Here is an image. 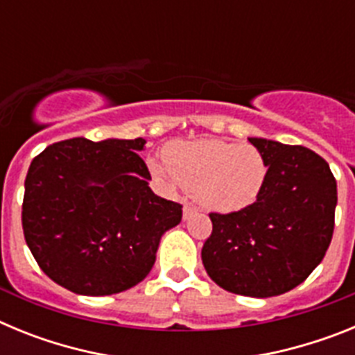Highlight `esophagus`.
Returning <instances> with one entry per match:
<instances>
[{"instance_id":"34e87169","label":"esophagus","mask_w":355,"mask_h":355,"mask_svg":"<svg viewBox=\"0 0 355 355\" xmlns=\"http://www.w3.org/2000/svg\"><path fill=\"white\" fill-rule=\"evenodd\" d=\"M193 213H196V208H193V206H190V205L183 206V218H184V220H188V218H190Z\"/></svg>"}]
</instances>
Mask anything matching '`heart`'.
Segmentation results:
<instances>
[{"label": "heart", "instance_id": "1", "mask_svg": "<svg viewBox=\"0 0 355 355\" xmlns=\"http://www.w3.org/2000/svg\"><path fill=\"white\" fill-rule=\"evenodd\" d=\"M150 171L168 183L192 190L202 208L234 213L252 206L266 181V162L250 144L202 139L174 142L165 158H150Z\"/></svg>", "mask_w": 355, "mask_h": 355}]
</instances>
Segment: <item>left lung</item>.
<instances>
[{
	"label": "left lung",
	"mask_w": 355,
	"mask_h": 355,
	"mask_svg": "<svg viewBox=\"0 0 355 355\" xmlns=\"http://www.w3.org/2000/svg\"><path fill=\"white\" fill-rule=\"evenodd\" d=\"M266 162L261 196L241 211L209 213L200 258L224 290L275 297L299 286L324 259L334 231L336 180L311 149L249 139Z\"/></svg>",
	"instance_id": "obj_1"
}]
</instances>
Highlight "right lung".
<instances>
[{"mask_svg": "<svg viewBox=\"0 0 355 355\" xmlns=\"http://www.w3.org/2000/svg\"><path fill=\"white\" fill-rule=\"evenodd\" d=\"M146 140L71 139L33 158L24 181V240L42 272L78 295L121 293L147 277L183 206L156 196Z\"/></svg>", "mask_w": 355, "mask_h": 355, "instance_id": "add662e5", "label": "right lung"}]
</instances>
